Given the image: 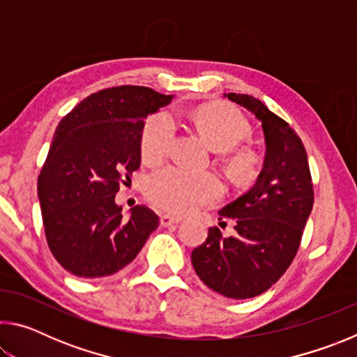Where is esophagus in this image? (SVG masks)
Returning <instances> with one entry per match:
<instances>
[{
  "instance_id": "obj_1",
  "label": "esophagus",
  "mask_w": 357,
  "mask_h": 357,
  "mask_svg": "<svg viewBox=\"0 0 357 357\" xmlns=\"http://www.w3.org/2000/svg\"><path fill=\"white\" fill-rule=\"evenodd\" d=\"M179 222H181L179 217H173V215H168V214L160 215V225L162 227H172V225H176V223H179Z\"/></svg>"
}]
</instances>
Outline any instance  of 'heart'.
<instances>
[{"mask_svg": "<svg viewBox=\"0 0 357 357\" xmlns=\"http://www.w3.org/2000/svg\"><path fill=\"white\" fill-rule=\"evenodd\" d=\"M193 124L214 151H222L229 176L238 183H249L257 173V157L252 151L234 149L250 134V126L236 108L225 104H208L193 112ZM176 132L170 112L151 116L142 135L143 159L155 164L167 155ZM149 200L172 213L185 214L219 200L223 193L220 179L211 173H190L183 168L165 167L151 174L146 183Z\"/></svg>", "mask_w": 357, "mask_h": 357, "instance_id": "b5f03b06", "label": "heart"}]
</instances>
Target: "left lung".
<instances>
[{
	"instance_id": "1",
	"label": "left lung",
	"mask_w": 357,
	"mask_h": 357,
	"mask_svg": "<svg viewBox=\"0 0 357 357\" xmlns=\"http://www.w3.org/2000/svg\"><path fill=\"white\" fill-rule=\"evenodd\" d=\"M225 98L261 123L264 162L255 185L219 211L220 220H234L236 233L225 238L217 227L209 228L206 241L192 252V264L215 293L249 299L273 287L298 253L313 206V184L304 144L287 121L253 96Z\"/></svg>"
}]
</instances>
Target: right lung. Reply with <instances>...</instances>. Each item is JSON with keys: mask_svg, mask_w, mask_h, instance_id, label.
Listing matches in <instances>:
<instances>
[{"mask_svg": "<svg viewBox=\"0 0 357 357\" xmlns=\"http://www.w3.org/2000/svg\"><path fill=\"white\" fill-rule=\"evenodd\" d=\"M172 99L124 84L88 96L59 121L38 195L48 247L70 274L118 273L159 227V217L143 204L124 219L114 197L140 167L144 119Z\"/></svg>", "mask_w": 357, "mask_h": 357, "instance_id": "add662e5", "label": "right lung"}]
</instances>
